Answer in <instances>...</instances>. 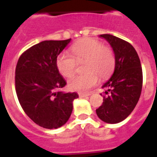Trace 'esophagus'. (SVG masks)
<instances>
[{"label": "esophagus", "mask_w": 157, "mask_h": 157, "mask_svg": "<svg viewBox=\"0 0 157 157\" xmlns=\"http://www.w3.org/2000/svg\"><path fill=\"white\" fill-rule=\"evenodd\" d=\"M78 95L80 98H84V97H87V96L91 95V93H83V92H79Z\"/></svg>", "instance_id": "1"}]
</instances>
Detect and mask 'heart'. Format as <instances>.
<instances>
[{"label":"heart","instance_id":"heart-1","mask_svg":"<svg viewBox=\"0 0 157 157\" xmlns=\"http://www.w3.org/2000/svg\"><path fill=\"white\" fill-rule=\"evenodd\" d=\"M71 54L63 52L56 59L59 72L65 77L75 74L77 64L85 62L83 75H75L68 82L70 89L76 92H86L98 82V76L102 80L109 78L115 69L114 52L109 46L94 39H85L75 43L71 48Z\"/></svg>","mask_w":157,"mask_h":157}]
</instances>
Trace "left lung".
Returning a JSON list of instances; mask_svg holds the SVG:
<instances>
[{"instance_id": "1", "label": "left lung", "mask_w": 157, "mask_h": 157, "mask_svg": "<svg viewBox=\"0 0 157 157\" xmlns=\"http://www.w3.org/2000/svg\"><path fill=\"white\" fill-rule=\"evenodd\" d=\"M100 37L112 46L116 65L111 78L102 86L106 89L103 102L96 113L103 122L117 124L131 113L140 99L143 83L141 64L129 43L111 34Z\"/></svg>"}]
</instances>
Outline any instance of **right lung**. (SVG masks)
Listing matches in <instances>:
<instances>
[{
  "label": "right lung",
  "mask_w": 157,
  "mask_h": 157,
  "mask_svg": "<svg viewBox=\"0 0 157 157\" xmlns=\"http://www.w3.org/2000/svg\"><path fill=\"white\" fill-rule=\"evenodd\" d=\"M71 42L46 40L23 52L16 66L15 86L23 111L35 124L57 128L68 121L76 92H60L66 82L56 66V59Z\"/></svg>",
  "instance_id": "add662e5"
}]
</instances>
